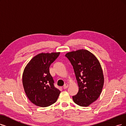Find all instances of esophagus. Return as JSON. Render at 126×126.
I'll return each instance as SVG.
<instances>
[{
	"label": "esophagus",
	"instance_id": "obj_1",
	"mask_svg": "<svg viewBox=\"0 0 126 126\" xmlns=\"http://www.w3.org/2000/svg\"><path fill=\"white\" fill-rule=\"evenodd\" d=\"M68 87V85L67 84V83H65V84L63 86V88L64 89H67Z\"/></svg>",
	"mask_w": 126,
	"mask_h": 126
}]
</instances>
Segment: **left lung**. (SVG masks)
Returning a JSON list of instances; mask_svg holds the SVG:
<instances>
[{
  "instance_id": "8db88e82",
  "label": "left lung",
  "mask_w": 126,
  "mask_h": 126,
  "mask_svg": "<svg viewBox=\"0 0 126 126\" xmlns=\"http://www.w3.org/2000/svg\"><path fill=\"white\" fill-rule=\"evenodd\" d=\"M65 57L73 66L79 90L73 96L80 106H89L99 97L104 85V76L98 60L89 51L78 50L67 53Z\"/></svg>"
}]
</instances>
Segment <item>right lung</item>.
Listing matches in <instances>:
<instances>
[{"mask_svg": "<svg viewBox=\"0 0 126 126\" xmlns=\"http://www.w3.org/2000/svg\"><path fill=\"white\" fill-rule=\"evenodd\" d=\"M60 53L37 54L32 59L24 69L22 76L23 87L28 98L37 106L47 107L58 100L61 91L54 86L49 67Z\"/></svg>", "mask_w": 126, "mask_h": 126, "instance_id": "1", "label": "right lung"}]
</instances>
